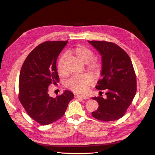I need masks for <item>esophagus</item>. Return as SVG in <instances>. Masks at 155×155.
<instances>
[{
    "label": "esophagus",
    "instance_id": "esophagus-1",
    "mask_svg": "<svg viewBox=\"0 0 155 155\" xmlns=\"http://www.w3.org/2000/svg\"><path fill=\"white\" fill-rule=\"evenodd\" d=\"M77 98H81V99H88V97L86 95H77Z\"/></svg>",
    "mask_w": 155,
    "mask_h": 155
}]
</instances>
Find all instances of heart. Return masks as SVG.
Instances as JSON below:
<instances>
[{
    "instance_id": "1",
    "label": "heart",
    "mask_w": 155,
    "mask_h": 155,
    "mask_svg": "<svg viewBox=\"0 0 155 155\" xmlns=\"http://www.w3.org/2000/svg\"><path fill=\"white\" fill-rule=\"evenodd\" d=\"M70 52L74 54L77 58L84 63H88V68L94 73H98L101 70V64L95 60H92L95 54L94 52L84 46H78L70 50ZM67 59V55L64 54L61 56L58 62V71L63 75L65 73L64 61ZM94 82V77L88 73L81 75H74L70 78L65 85L67 87L78 94H84L88 91V87Z\"/></svg>"
}]
</instances>
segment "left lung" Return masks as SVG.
<instances>
[{
	"label": "left lung",
	"mask_w": 155,
	"mask_h": 155,
	"mask_svg": "<svg viewBox=\"0 0 155 155\" xmlns=\"http://www.w3.org/2000/svg\"><path fill=\"white\" fill-rule=\"evenodd\" d=\"M102 56L101 78L95 88L105 90L106 98L92 97L99 107L93 117L113 121L123 117L136 93V77L133 63L126 52L118 45L107 41H88Z\"/></svg>",
	"instance_id": "1"
}]
</instances>
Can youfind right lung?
Wrapping results in <instances>:
<instances>
[{
  "instance_id": "obj_1",
  "label": "right lung",
  "mask_w": 155,
  "mask_h": 155,
  "mask_svg": "<svg viewBox=\"0 0 155 155\" xmlns=\"http://www.w3.org/2000/svg\"><path fill=\"white\" fill-rule=\"evenodd\" d=\"M68 41H46L36 46L22 66L19 80V99L28 115L41 125L60 119L74 97L69 91L55 98L48 87L59 82L56 60Z\"/></svg>"
}]
</instances>
